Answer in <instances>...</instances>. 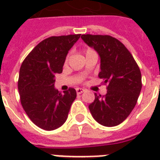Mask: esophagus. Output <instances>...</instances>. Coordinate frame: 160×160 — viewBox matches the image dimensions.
I'll use <instances>...</instances> for the list:
<instances>
[{"mask_svg": "<svg viewBox=\"0 0 160 160\" xmlns=\"http://www.w3.org/2000/svg\"><path fill=\"white\" fill-rule=\"evenodd\" d=\"M85 89H82V88H76V93H77L78 95H80V94H82L84 91H85Z\"/></svg>", "mask_w": 160, "mask_h": 160, "instance_id": "obj_1", "label": "esophagus"}]
</instances>
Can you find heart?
Here are the masks:
<instances>
[{
  "instance_id": "b5f03b06",
  "label": "heart",
  "mask_w": 160,
  "mask_h": 160,
  "mask_svg": "<svg viewBox=\"0 0 160 160\" xmlns=\"http://www.w3.org/2000/svg\"><path fill=\"white\" fill-rule=\"evenodd\" d=\"M92 51V50H87L86 53H87V52H89V51ZM67 62H68V57L66 58V60H65V63H67Z\"/></svg>"
}]
</instances>
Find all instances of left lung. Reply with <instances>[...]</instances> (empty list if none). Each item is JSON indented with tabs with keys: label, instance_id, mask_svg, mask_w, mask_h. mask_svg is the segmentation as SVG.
Returning a JSON list of instances; mask_svg holds the SVG:
<instances>
[{
	"label": "left lung",
	"instance_id": "1",
	"mask_svg": "<svg viewBox=\"0 0 160 160\" xmlns=\"http://www.w3.org/2000/svg\"><path fill=\"white\" fill-rule=\"evenodd\" d=\"M81 38L100 57L99 77L108 83L105 96L95 94L89 105L93 118L104 126L121 124L136 105L142 88L141 72L131 53L110 36L82 35Z\"/></svg>",
	"mask_w": 160,
	"mask_h": 160
}]
</instances>
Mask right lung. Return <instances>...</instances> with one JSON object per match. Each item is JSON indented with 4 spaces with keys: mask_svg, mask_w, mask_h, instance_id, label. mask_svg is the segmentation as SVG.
<instances>
[{
    "mask_svg": "<svg viewBox=\"0 0 160 160\" xmlns=\"http://www.w3.org/2000/svg\"><path fill=\"white\" fill-rule=\"evenodd\" d=\"M80 34L51 36L30 52L20 69L18 90L21 105L34 124L45 130H54L67 119L75 89L61 93L55 88L56 74L62 72L65 58Z\"/></svg>",
    "mask_w": 160,
    "mask_h": 160,
    "instance_id": "add662e5",
    "label": "right lung"
}]
</instances>
